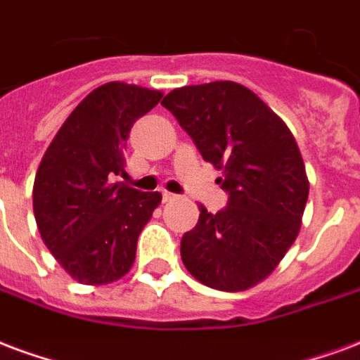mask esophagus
I'll list each match as a JSON object with an SVG mask.
<instances>
[{"label": "esophagus", "instance_id": "esophagus-1", "mask_svg": "<svg viewBox=\"0 0 360 360\" xmlns=\"http://www.w3.org/2000/svg\"><path fill=\"white\" fill-rule=\"evenodd\" d=\"M173 198H175V194L173 193H167V191H164V193H162V200L164 202H172Z\"/></svg>", "mask_w": 360, "mask_h": 360}]
</instances>
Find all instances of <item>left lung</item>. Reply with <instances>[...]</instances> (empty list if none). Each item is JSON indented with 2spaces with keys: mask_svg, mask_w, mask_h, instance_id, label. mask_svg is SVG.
<instances>
[{
  "mask_svg": "<svg viewBox=\"0 0 360 360\" xmlns=\"http://www.w3.org/2000/svg\"><path fill=\"white\" fill-rule=\"evenodd\" d=\"M162 105L193 137L202 158L221 169L227 207L200 206L181 238V259L210 288L242 292L267 278L297 238L307 204L305 166L288 126L234 82L187 85Z\"/></svg>",
  "mask_w": 360,
  "mask_h": 360,
  "instance_id": "left-lung-1",
  "label": "left lung"
}]
</instances>
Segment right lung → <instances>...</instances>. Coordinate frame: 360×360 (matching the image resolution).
<instances>
[{"mask_svg": "<svg viewBox=\"0 0 360 360\" xmlns=\"http://www.w3.org/2000/svg\"><path fill=\"white\" fill-rule=\"evenodd\" d=\"M162 98L156 89L110 82L93 89L45 150L34 181L38 231L60 267L82 284L122 278L135 262L137 238L162 200L126 177L124 148L133 124Z\"/></svg>", "mask_w": 360, "mask_h": 360, "instance_id": "right-lung-1", "label": "right lung"}]
</instances>
